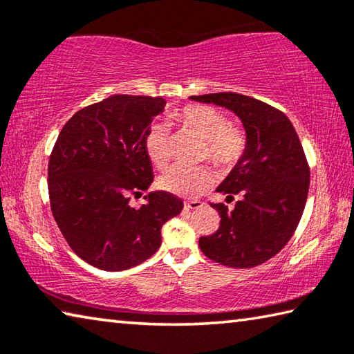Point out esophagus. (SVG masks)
Returning <instances> with one entry per match:
<instances>
[{
    "label": "esophagus",
    "instance_id": "34e87169",
    "mask_svg": "<svg viewBox=\"0 0 354 354\" xmlns=\"http://www.w3.org/2000/svg\"><path fill=\"white\" fill-rule=\"evenodd\" d=\"M203 206V203L200 200H192L185 203V209H189V211H195V209H200Z\"/></svg>",
    "mask_w": 354,
    "mask_h": 354
}]
</instances>
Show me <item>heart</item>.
<instances>
[{
    "label": "heart",
    "instance_id": "heart-1",
    "mask_svg": "<svg viewBox=\"0 0 354 354\" xmlns=\"http://www.w3.org/2000/svg\"><path fill=\"white\" fill-rule=\"evenodd\" d=\"M183 127L203 137L201 158L209 159L221 170H231L241 162L247 151V134L236 124L227 123L220 111L206 104H190L175 113ZM148 158L159 169H165L171 159L170 133L162 123H156L145 136ZM212 183V171L207 165H175L159 179L167 192L183 196H198Z\"/></svg>",
    "mask_w": 354,
    "mask_h": 354
}]
</instances>
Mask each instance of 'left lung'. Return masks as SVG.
Wrapping results in <instances>:
<instances>
[{"instance_id":"1","label":"left lung","mask_w":354,"mask_h":354,"mask_svg":"<svg viewBox=\"0 0 354 354\" xmlns=\"http://www.w3.org/2000/svg\"><path fill=\"white\" fill-rule=\"evenodd\" d=\"M223 106L241 117L247 151L217 192L226 203H211L220 214L212 236L200 237L209 259L234 268L261 266L283 250L306 206L309 164L290 120L277 107L236 92L190 97Z\"/></svg>"}]
</instances>
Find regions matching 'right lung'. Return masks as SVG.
Here are the masks:
<instances>
[{"instance_id":"obj_1","label":"right lung","mask_w":354,"mask_h":354,"mask_svg":"<svg viewBox=\"0 0 354 354\" xmlns=\"http://www.w3.org/2000/svg\"><path fill=\"white\" fill-rule=\"evenodd\" d=\"M160 97L112 95L82 107L59 133L48 162L51 212L70 248L91 266L128 270L160 247V227L181 212L183 200L151 192L145 136L164 111Z\"/></svg>"}]
</instances>
